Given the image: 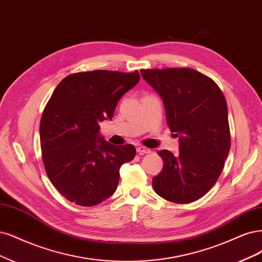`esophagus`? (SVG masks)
<instances>
[{"label":"esophagus","mask_w":262,"mask_h":262,"mask_svg":"<svg viewBox=\"0 0 262 262\" xmlns=\"http://www.w3.org/2000/svg\"><path fill=\"white\" fill-rule=\"evenodd\" d=\"M137 151L139 152L140 155H144V154H149L150 149L147 148V147H144V146H139V147L137 148Z\"/></svg>","instance_id":"34e87169"}]
</instances>
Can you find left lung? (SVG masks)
<instances>
[{
    "label": "left lung",
    "instance_id": "obj_1",
    "mask_svg": "<svg viewBox=\"0 0 262 262\" xmlns=\"http://www.w3.org/2000/svg\"><path fill=\"white\" fill-rule=\"evenodd\" d=\"M164 101L167 124L180 141L179 155L164 149L154 191L176 204L203 197L218 181L231 147L228 106L212 79L192 68L141 69Z\"/></svg>",
    "mask_w": 262,
    "mask_h": 262
}]
</instances>
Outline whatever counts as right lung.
<instances>
[{
	"label": "right lung",
	"instance_id": "1",
	"mask_svg": "<svg viewBox=\"0 0 262 262\" xmlns=\"http://www.w3.org/2000/svg\"><path fill=\"white\" fill-rule=\"evenodd\" d=\"M140 81L138 70H93L62 79L40 122L42 160L57 191L71 203L90 207L111 197L119 170L135 156L131 144L113 145L98 131L117 103Z\"/></svg>",
	"mask_w": 262,
	"mask_h": 262
}]
</instances>
